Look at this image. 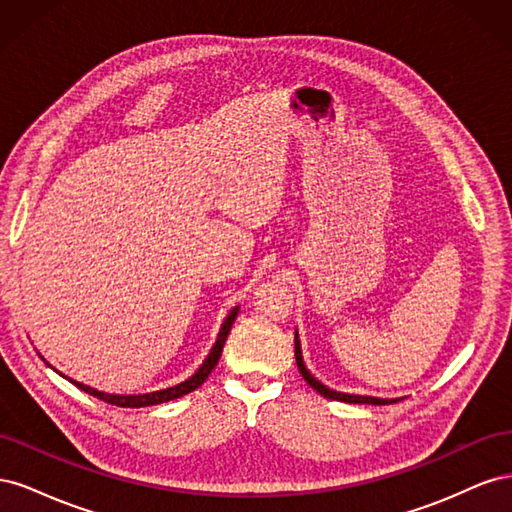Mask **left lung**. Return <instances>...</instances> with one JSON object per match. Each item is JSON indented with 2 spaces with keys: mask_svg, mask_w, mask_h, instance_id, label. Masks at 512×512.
I'll return each mask as SVG.
<instances>
[{
  "mask_svg": "<svg viewBox=\"0 0 512 512\" xmlns=\"http://www.w3.org/2000/svg\"><path fill=\"white\" fill-rule=\"evenodd\" d=\"M294 359H297V367L301 371V376L305 378V382L312 386L314 391H318L322 397L327 399H335V401H344V404H371V406H389V404H397L401 399H384V397H371V395H354V393H342V391H333L329 389L327 384H322L320 380H316L312 376V371L305 367L303 361V352H301V339H299V331H294Z\"/></svg>",
  "mask_w": 512,
  "mask_h": 512,
  "instance_id": "1",
  "label": "left lung"
}]
</instances>
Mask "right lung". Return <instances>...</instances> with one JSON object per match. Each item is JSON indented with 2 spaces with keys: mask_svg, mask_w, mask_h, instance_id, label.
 Here are the masks:
<instances>
[{
  "mask_svg": "<svg viewBox=\"0 0 512 512\" xmlns=\"http://www.w3.org/2000/svg\"><path fill=\"white\" fill-rule=\"evenodd\" d=\"M237 314H239V305L232 307L230 312H228V316L224 318L222 327H220V333H218V339H215V344H213V348L209 350V354H207V359L203 361V365H200V367L194 371V376H190L188 380H183V382H179V384H175V386H168V389L151 391V393H141V395H117V393L98 391V389H94V386H87V384H83V382H76V380H72V378H68V380H70L74 386H79L81 391H85V393H89V395H94V397L106 401V404H111V406H119V408H145V406H158V404H166V401L179 399V397H183V395H188V393L196 391L198 386L209 378L213 367L218 365L220 356H222V350H224V344H226V337H228V333H230V329H232V322H235ZM42 361H44V359H42ZM46 365H49V363H46ZM49 367H51V365H49ZM59 376H64V374H59ZM64 378H66V376H64Z\"/></svg>",
  "mask_w": 512,
  "mask_h": 512,
  "instance_id": "right-lung-1",
  "label": "right lung"
}]
</instances>
